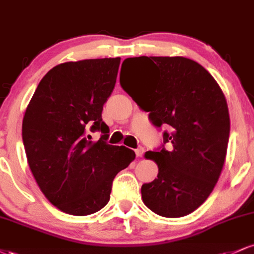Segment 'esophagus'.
<instances>
[{
    "mask_svg": "<svg viewBox=\"0 0 254 254\" xmlns=\"http://www.w3.org/2000/svg\"><path fill=\"white\" fill-rule=\"evenodd\" d=\"M135 153H136L137 156H142V155H143V154H144V148H143V147L136 148Z\"/></svg>",
    "mask_w": 254,
    "mask_h": 254,
    "instance_id": "obj_1",
    "label": "esophagus"
}]
</instances>
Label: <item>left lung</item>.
Segmentation results:
<instances>
[{
	"mask_svg": "<svg viewBox=\"0 0 254 254\" xmlns=\"http://www.w3.org/2000/svg\"><path fill=\"white\" fill-rule=\"evenodd\" d=\"M127 62L141 77L129 83L121 70L122 88L149 112L154 127H170L164 144L145 153L159 174L142 185V199L160 216H185L205 202L222 171L230 129L226 98L209 71L189 58L141 56Z\"/></svg>",
	"mask_w": 254,
	"mask_h": 254,
	"instance_id": "8db88e82",
	"label": "left lung"
}]
</instances>
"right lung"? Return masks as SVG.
<instances>
[{"label": "right lung", "instance_id": "right-lung-1", "mask_svg": "<svg viewBox=\"0 0 254 254\" xmlns=\"http://www.w3.org/2000/svg\"><path fill=\"white\" fill-rule=\"evenodd\" d=\"M121 58L58 64L42 78L26 109L22 141L34 179L50 202L84 216L110 200L118 172L135 159L107 143L103 106L115 88ZM101 132L97 142L90 133Z\"/></svg>", "mask_w": 254, "mask_h": 254}]
</instances>
